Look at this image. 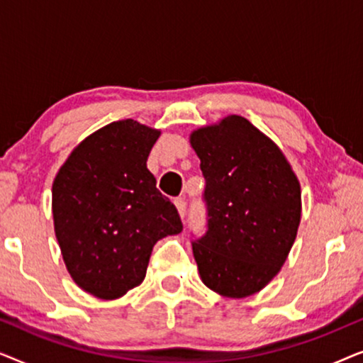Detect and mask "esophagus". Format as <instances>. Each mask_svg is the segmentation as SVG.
I'll return each mask as SVG.
<instances>
[{
  "mask_svg": "<svg viewBox=\"0 0 363 363\" xmlns=\"http://www.w3.org/2000/svg\"><path fill=\"white\" fill-rule=\"evenodd\" d=\"M175 205L178 208V213H180V216L185 218L186 216V201L183 200V198H177Z\"/></svg>",
  "mask_w": 363,
  "mask_h": 363,
  "instance_id": "obj_1",
  "label": "esophagus"
}]
</instances>
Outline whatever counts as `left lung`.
Here are the masks:
<instances>
[{"instance_id":"obj_1","label":"left lung","mask_w":363,"mask_h":363,"mask_svg":"<svg viewBox=\"0 0 363 363\" xmlns=\"http://www.w3.org/2000/svg\"><path fill=\"white\" fill-rule=\"evenodd\" d=\"M201 160L206 230L193 238L211 291L247 297L284 264L301 221V186L282 152L240 116L191 133Z\"/></svg>"}]
</instances>
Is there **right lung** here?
Here are the masks:
<instances>
[{"label": "right lung", "instance_id": "1", "mask_svg": "<svg viewBox=\"0 0 363 363\" xmlns=\"http://www.w3.org/2000/svg\"><path fill=\"white\" fill-rule=\"evenodd\" d=\"M158 135L132 118L108 123L71 153L54 180V230L64 262L99 299H117L140 284L155 242L183 230L147 168Z\"/></svg>", "mask_w": 363, "mask_h": 363}]
</instances>
